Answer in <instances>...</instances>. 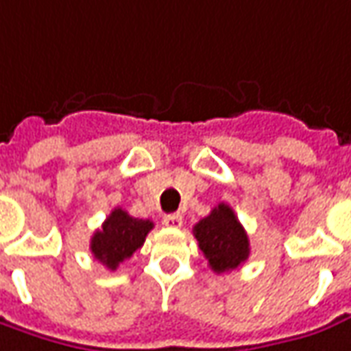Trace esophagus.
Masks as SVG:
<instances>
[{
	"label": "esophagus",
	"mask_w": 351,
	"mask_h": 351,
	"mask_svg": "<svg viewBox=\"0 0 351 351\" xmlns=\"http://www.w3.org/2000/svg\"><path fill=\"white\" fill-rule=\"evenodd\" d=\"M163 225L171 226V228H178V226H182V215H180V213L165 215L163 217Z\"/></svg>",
	"instance_id": "obj_1"
}]
</instances>
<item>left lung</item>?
Returning <instances> with one entry per match:
<instances>
[{"label":"left lung","instance_id":"obj_1","mask_svg":"<svg viewBox=\"0 0 351 351\" xmlns=\"http://www.w3.org/2000/svg\"><path fill=\"white\" fill-rule=\"evenodd\" d=\"M194 236L217 275L238 269L250 256V240L244 226L226 204L213 207L211 213L194 226Z\"/></svg>","mask_w":351,"mask_h":351}]
</instances>
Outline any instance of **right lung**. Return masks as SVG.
<instances>
[{
  "instance_id": "add662e5",
  "label": "right lung",
  "mask_w": 351,
  "mask_h": 351,
  "mask_svg": "<svg viewBox=\"0 0 351 351\" xmlns=\"http://www.w3.org/2000/svg\"><path fill=\"white\" fill-rule=\"evenodd\" d=\"M154 228L149 219H136L125 209L115 207L99 230H95L90 240V250L94 257L107 269L115 271L125 259L140 250L145 242L147 232Z\"/></svg>"
}]
</instances>
